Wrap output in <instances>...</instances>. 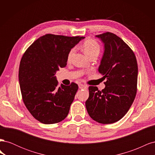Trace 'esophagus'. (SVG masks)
Returning <instances> with one entry per match:
<instances>
[{
  "instance_id": "obj_1",
  "label": "esophagus",
  "mask_w": 155,
  "mask_h": 155,
  "mask_svg": "<svg viewBox=\"0 0 155 155\" xmlns=\"http://www.w3.org/2000/svg\"><path fill=\"white\" fill-rule=\"evenodd\" d=\"M79 88L80 89H83V88H87V86L85 85H83V84H79Z\"/></svg>"
}]
</instances>
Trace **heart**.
Here are the masks:
<instances>
[{"mask_svg": "<svg viewBox=\"0 0 155 155\" xmlns=\"http://www.w3.org/2000/svg\"><path fill=\"white\" fill-rule=\"evenodd\" d=\"M83 47L84 50H85L87 55H88L89 57L93 55H97L100 54V51L101 50V47L100 44L97 42L92 39H88L85 40L83 43ZM75 48H72L68 51L67 55V60L70 61L71 59L73 54L75 52Z\"/></svg>", "mask_w": 155, "mask_h": 155, "instance_id": "obj_1", "label": "heart"}]
</instances>
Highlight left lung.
<instances>
[{
    "mask_svg": "<svg viewBox=\"0 0 155 155\" xmlns=\"http://www.w3.org/2000/svg\"><path fill=\"white\" fill-rule=\"evenodd\" d=\"M105 44L99 67L105 88L88 87L85 102L91 118L98 123L110 124L121 120L132 105L137 92L138 64L129 46L120 37L107 31L96 35Z\"/></svg>",
    "mask_w": 155,
    "mask_h": 155,
    "instance_id": "left-lung-1",
    "label": "left lung"
}]
</instances>
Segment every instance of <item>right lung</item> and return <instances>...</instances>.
I'll list each match as a JSON object with an SVG mask.
<instances>
[{
  "instance_id": "1",
  "label": "right lung",
  "mask_w": 155,
  "mask_h": 155,
  "mask_svg": "<svg viewBox=\"0 0 155 155\" xmlns=\"http://www.w3.org/2000/svg\"><path fill=\"white\" fill-rule=\"evenodd\" d=\"M83 38L46 34L23 54L18 69L22 98L30 114L41 123L57 124L67 116L78 85L72 83L59 87L55 75L66 67L69 50Z\"/></svg>"
}]
</instances>
